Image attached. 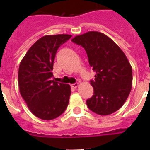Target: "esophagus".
Instances as JSON below:
<instances>
[{"label":"esophagus","mask_w":150,"mask_h":150,"mask_svg":"<svg viewBox=\"0 0 150 150\" xmlns=\"http://www.w3.org/2000/svg\"><path fill=\"white\" fill-rule=\"evenodd\" d=\"M78 85H79V84H78V83H74V84H72V85H71V86H72V88H75L78 87Z\"/></svg>","instance_id":"1"}]
</instances>
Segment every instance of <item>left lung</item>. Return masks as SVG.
Segmentation results:
<instances>
[{
    "label": "left lung",
    "instance_id": "8db88e82",
    "mask_svg": "<svg viewBox=\"0 0 150 150\" xmlns=\"http://www.w3.org/2000/svg\"><path fill=\"white\" fill-rule=\"evenodd\" d=\"M72 41L85 48L90 66L96 72L91 81L93 95L88 107L100 115H108L123 105L132 88V67L120 48L105 34L90 31Z\"/></svg>",
    "mask_w": 150,
    "mask_h": 150
}]
</instances>
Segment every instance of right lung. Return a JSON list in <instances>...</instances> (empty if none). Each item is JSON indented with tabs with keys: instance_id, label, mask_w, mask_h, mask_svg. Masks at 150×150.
I'll list each match as a JSON object with an SVG mask.
<instances>
[{
	"instance_id": "1",
	"label": "right lung",
	"mask_w": 150,
	"mask_h": 150,
	"mask_svg": "<svg viewBox=\"0 0 150 150\" xmlns=\"http://www.w3.org/2000/svg\"><path fill=\"white\" fill-rule=\"evenodd\" d=\"M72 35H49L38 40L21 61L18 83L29 110L44 120L57 118L65 111L71 88L69 84L51 80L56 54Z\"/></svg>"
}]
</instances>
